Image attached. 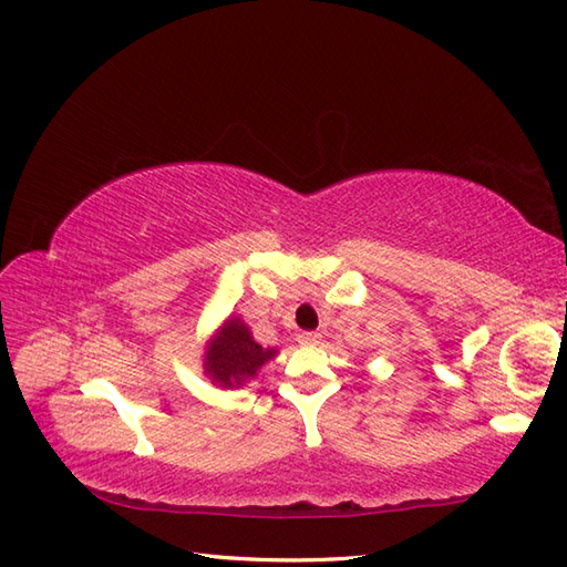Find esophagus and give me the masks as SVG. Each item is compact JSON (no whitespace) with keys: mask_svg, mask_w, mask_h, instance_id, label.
<instances>
[{"mask_svg":"<svg viewBox=\"0 0 567 567\" xmlns=\"http://www.w3.org/2000/svg\"><path fill=\"white\" fill-rule=\"evenodd\" d=\"M319 340H321V336H319V333H312V331H305V333H300V336H298V342H300V346H317Z\"/></svg>","mask_w":567,"mask_h":567,"instance_id":"esophagus-1","label":"esophagus"}]
</instances>
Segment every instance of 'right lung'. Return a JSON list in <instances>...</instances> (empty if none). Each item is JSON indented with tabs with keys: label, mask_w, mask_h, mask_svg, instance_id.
<instances>
[{
	"label": "right lung",
	"mask_w": 567,
	"mask_h": 567,
	"mask_svg": "<svg viewBox=\"0 0 567 567\" xmlns=\"http://www.w3.org/2000/svg\"><path fill=\"white\" fill-rule=\"evenodd\" d=\"M274 354H277V350L262 348L260 342L252 340L250 329L241 319L229 317L208 342L203 369L205 375H210V381L219 388H241L255 379L257 371Z\"/></svg>",
	"instance_id": "add662e5"
}]
</instances>
